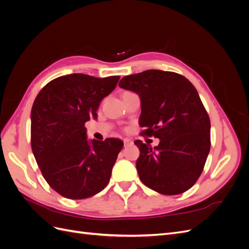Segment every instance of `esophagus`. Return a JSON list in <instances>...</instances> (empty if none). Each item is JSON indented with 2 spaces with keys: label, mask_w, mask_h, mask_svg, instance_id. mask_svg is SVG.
Here are the masks:
<instances>
[{
  "label": "esophagus",
  "mask_w": 249,
  "mask_h": 249,
  "mask_svg": "<svg viewBox=\"0 0 249 249\" xmlns=\"http://www.w3.org/2000/svg\"><path fill=\"white\" fill-rule=\"evenodd\" d=\"M124 146L132 145L133 144V141L131 139H129V138H124Z\"/></svg>",
  "instance_id": "esophagus-1"
}]
</instances>
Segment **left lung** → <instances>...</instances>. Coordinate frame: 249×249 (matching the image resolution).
Returning <instances> with one entry per match:
<instances>
[{"mask_svg": "<svg viewBox=\"0 0 249 249\" xmlns=\"http://www.w3.org/2000/svg\"><path fill=\"white\" fill-rule=\"evenodd\" d=\"M118 85L140 96L141 135L160 139L154 148L135 141L141 182L165 195L189 190L200 177L211 147L210 118L197 90L182 74L158 70L125 76Z\"/></svg>", "mask_w": 249, "mask_h": 249, "instance_id": "1", "label": "left lung"}]
</instances>
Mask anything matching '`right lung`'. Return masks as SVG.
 <instances>
[{"instance_id": "right-lung-1", "label": "right lung", "mask_w": 249, "mask_h": 249, "mask_svg": "<svg viewBox=\"0 0 249 249\" xmlns=\"http://www.w3.org/2000/svg\"><path fill=\"white\" fill-rule=\"evenodd\" d=\"M119 78L67 74L49 82L33 103V155L50 187L66 198L91 197L109 183L124 142L115 138L88 142L85 123L96 119L100 103Z\"/></svg>"}]
</instances>
